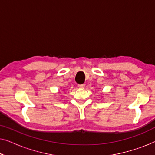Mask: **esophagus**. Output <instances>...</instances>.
<instances>
[{"instance_id":"esophagus-1","label":"esophagus","mask_w":155,"mask_h":155,"mask_svg":"<svg viewBox=\"0 0 155 155\" xmlns=\"http://www.w3.org/2000/svg\"><path fill=\"white\" fill-rule=\"evenodd\" d=\"M78 87H79V88H84V87H85V84H78Z\"/></svg>"}]
</instances>
